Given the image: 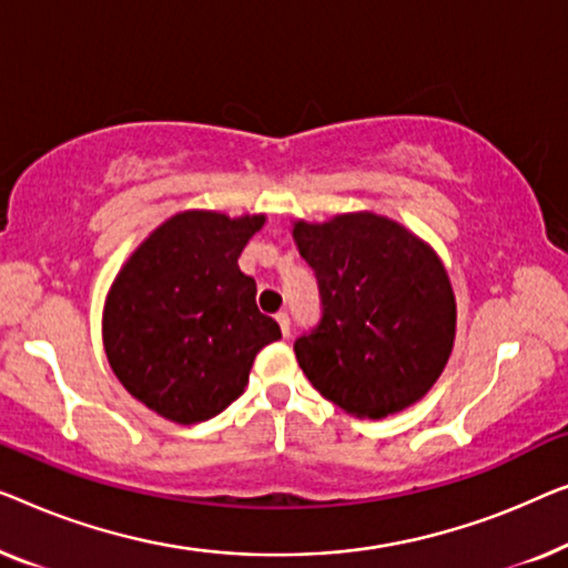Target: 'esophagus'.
I'll return each mask as SVG.
<instances>
[{"instance_id": "esophagus-1", "label": "esophagus", "mask_w": 568, "mask_h": 568, "mask_svg": "<svg viewBox=\"0 0 568 568\" xmlns=\"http://www.w3.org/2000/svg\"><path fill=\"white\" fill-rule=\"evenodd\" d=\"M275 318H277V324H281V332H283V337H287V334H291V316H287L285 311H277Z\"/></svg>"}]
</instances>
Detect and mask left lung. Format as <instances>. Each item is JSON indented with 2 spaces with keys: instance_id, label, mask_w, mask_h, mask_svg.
Here are the masks:
<instances>
[{
  "instance_id": "8db88e82",
  "label": "left lung",
  "mask_w": 568,
  "mask_h": 568,
  "mask_svg": "<svg viewBox=\"0 0 568 568\" xmlns=\"http://www.w3.org/2000/svg\"><path fill=\"white\" fill-rule=\"evenodd\" d=\"M293 239L322 298L318 324L293 345L306 378L361 419L419 402L440 378L455 339V295L443 262L375 213L298 221Z\"/></svg>"
}]
</instances>
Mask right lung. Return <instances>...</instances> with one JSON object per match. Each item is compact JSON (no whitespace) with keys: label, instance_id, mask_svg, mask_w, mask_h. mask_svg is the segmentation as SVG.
<instances>
[{"label":"right lung","instance_id":"obj_1","mask_svg":"<svg viewBox=\"0 0 568 568\" xmlns=\"http://www.w3.org/2000/svg\"><path fill=\"white\" fill-rule=\"evenodd\" d=\"M265 215L231 221L187 211L162 223L108 295L105 353L128 394L180 425L221 414L244 394L254 357L281 339L257 308L239 254Z\"/></svg>","mask_w":568,"mask_h":568}]
</instances>
